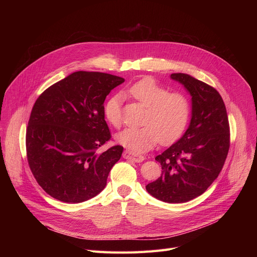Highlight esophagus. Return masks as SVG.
<instances>
[{
	"mask_svg": "<svg viewBox=\"0 0 257 257\" xmlns=\"http://www.w3.org/2000/svg\"><path fill=\"white\" fill-rule=\"evenodd\" d=\"M123 157L126 158V159H130V160L136 161V163H142V161H144V159H145V157H144L143 155L137 154V153H133V152H131V151H129V150L124 151Z\"/></svg>",
	"mask_w": 257,
	"mask_h": 257,
	"instance_id": "obj_1",
	"label": "esophagus"
}]
</instances>
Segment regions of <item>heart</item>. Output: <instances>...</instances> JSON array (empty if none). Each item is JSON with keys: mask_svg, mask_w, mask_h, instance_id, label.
Masks as SVG:
<instances>
[{"mask_svg": "<svg viewBox=\"0 0 257 257\" xmlns=\"http://www.w3.org/2000/svg\"><path fill=\"white\" fill-rule=\"evenodd\" d=\"M129 94L147 107L141 128H127L116 136L117 142L133 152L150 150L158 142L170 145L176 142L185 130L191 116V103L181 92L169 89L152 78L134 83ZM121 98L113 96L104 107L108 123L115 128L121 124Z\"/></svg>", "mask_w": 257, "mask_h": 257, "instance_id": "heart-1", "label": "heart"}]
</instances>
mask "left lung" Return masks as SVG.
I'll use <instances>...</instances> for the list:
<instances>
[{"label":"left lung","mask_w":257,"mask_h":257,"mask_svg":"<svg viewBox=\"0 0 257 257\" xmlns=\"http://www.w3.org/2000/svg\"><path fill=\"white\" fill-rule=\"evenodd\" d=\"M171 78L192 96L191 123L178 142L155 157L161 176L146 190L167 203H184L203 194L219 176L230 146V130L217 89L187 74L175 73Z\"/></svg>","instance_id":"1"}]
</instances>
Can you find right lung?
<instances>
[{"label": "right lung", "mask_w": 257, "mask_h": 257, "mask_svg": "<svg viewBox=\"0 0 257 257\" xmlns=\"http://www.w3.org/2000/svg\"><path fill=\"white\" fill-rule=\"evenodd\" d=\"M125 81L99 72H75L37 98L26 132L27 159L37 183L51 197L81 203L101 193L123 153L110 140L104 114L107 94Z\"/></svg>", "instance_id": "right-lung-1"}]
</instances>
